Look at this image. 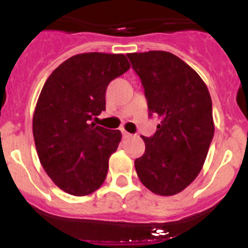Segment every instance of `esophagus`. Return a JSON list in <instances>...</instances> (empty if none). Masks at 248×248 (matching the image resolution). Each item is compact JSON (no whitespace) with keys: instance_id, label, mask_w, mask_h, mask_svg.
<instances>
[{"instance_id":"obj_1","label":"esophagus","mask_w":248,"mask_h":248,"mask_svg":"<svg viewBox=\"0 0 248 248\" xmlns=\"http://www.w3.org/2000/svg\"><path fill=\"white\" fill-rule=\"evenodd\" d=\"M122 133H123V138H124V139H129V138L133 137L130 133H128V131H125V130H122Z\"/></svg>"}]
</instances>
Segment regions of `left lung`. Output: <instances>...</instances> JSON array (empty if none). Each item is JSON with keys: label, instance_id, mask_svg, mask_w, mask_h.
Masks as SVG:
<instances>
[{"label": "left lung", "instance_id": "8db88e82", "mask_svg": "<svg viewBox=\"0 0 248 248\" xmlns=\"http://www.w3.org/2000/svg\"><path fill=\"white\" fill-rule=\"evenodd\" d=\"M141 79L150 115L160 119L145 153L135 160L140 181L151 192L171 196L196 179L214 138L212 102L196 72L164 50L126 54Z\"/></svg>", "mask_w": 248, "mask_h": 248}]
</instances>
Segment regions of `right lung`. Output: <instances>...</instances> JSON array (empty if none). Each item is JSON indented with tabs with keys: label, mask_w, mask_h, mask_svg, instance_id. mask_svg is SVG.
<instances>
[{
	"label": "right lung",
	"mask_w": 248,
	"mask_h": 248,
	"mask_svg": "<svg viewBox=\"0 0 248 248\" xmlns=\"http://www.w3.org/2000/svg\"><path fill=\"white\" fill-rule=\"evenodd\" d=\"M130 68L124 54L91 52L68 58L48 77L33 114L34 144L59 189L85 196L104 183L122 133L95 125L109 83Z\"/></svg>",
	"instance_id": "add662e5"
}]
</instances>
